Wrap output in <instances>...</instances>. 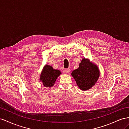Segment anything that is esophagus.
Here are the masks:
<instances>
[{"label":"esophagus","instance_id":"1","mask_svg":"<svg viewBox=\"0 0 129 129\" xmlns=\"http://www.w3.org/2000/svg\"><path fill=\"white\" fill-rule=\"evenodd\" d=\"M64 71L66 73H69L70 72V69H65L64 70Z\"/></svg>","mask_w":129,"mask_h":129}]
</instances>
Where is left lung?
I'll use <instances>...</instances> for the list:
<instances>
[{"instance_id":"obj_1","label":"left lung","mask_w":129,"mask_h":129,"mask_svg":"<svg viewBox=\"0 0 129 129\" xmlns=\"http://www.w3.org/2000/svg\"><path fill=\"white\" fill-rule=\"evenodd\" d=\"M99 71L96 65L83 58L79 68L73 71L71 75L82 90H87L96 83L99 77Z\"/></svg>"}]
</instances>
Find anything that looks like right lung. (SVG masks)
<instances>
[{
  "mask_svg": "<svg viewBox=\"0 0 129 129\" xmlns=\"http://www.w3.org/2000/svg\"><path fill=\"white\" fill-rule=\"evenodd\" d=\"M60 74L59 70L53 69L52 67L46 65L43 69L40 79L44 86L50 87L53 86L57 77Z\"/></svg>",
  "mask_w": 129,
  "mask_h": 129,
  "instance_id": "add662e5",
  "label": "right lung"
}]
</instances>
